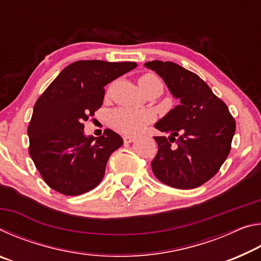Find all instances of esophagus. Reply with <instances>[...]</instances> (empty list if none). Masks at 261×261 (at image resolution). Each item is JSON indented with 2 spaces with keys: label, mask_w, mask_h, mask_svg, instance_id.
I'll return each mask as SVG.
<instances>
[{
  "label": "esophagus",
  "mask_w": 261,
  "mask_h": 261,
  "mask_svg": "<svg viewBox=\"0 0 261 261\" xmlns=\"http://www.w3.org/2000/svg\"><path fill=\"white\" fill-rule=\"evenodd\" d=\"M123 140H124V143H125V144H130V143H132V141H135V140H136V138H135V137L124 136V137H123Z\"/></svg>",
  "instance_id": "34e87169"
}]
</instances>
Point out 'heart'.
Listing matches in <instances>:
<instances>
[{
  "instance_id": "b5f03b06",
  "label": "heart",
  "mask_w": 261,
  "mask_h": 261,
  "mask_svg": "<svg viewBox=\"0 0 261 261\" xmlns=\"http://www.w3.org/2000/svg\"><path fill=\"white\" fill-rule=\"evenodd\" d=\"M161 83L160 79L152 73L143 74L138 79V85L145 94L149 90ZM152 121V115L145 110H135L129 108H120L112 114L110 122L115 130L124 135H138Z\"/></svg>"
}]
</instances>
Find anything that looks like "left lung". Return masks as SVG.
<instances>
[{"instance_id":"left-lung-1","label":"left lung","mask_w":261,"mask_h":261,"mask_svg":"<svg viewBox=\"0 0 261 261\" xmlns=\"http://www.w3.org/2000/svg\"><path fill=\"white\" fill-rule=\"evenodd\" d=\"M145 67L155 71L180 102L154 125L170 136L154 137L159 149L151 162L153 173L171 188L200 187L226 161L236 122L198 74L174 62L152 61Z\"/></svg>"}]
</instances>
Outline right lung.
<instances>
[{"instance_id": "add662e5", "label": "right lung", "mask_w": 261, "mask_h": 261, "mask_svg": "<svg viewBox=\"0 0 261 261\" xmlns=\"http://www.w3.org/2000/svg\"><path fill=\"white\" fill-rule=\"evenodd\" d=\"M136 67L135 62H73L37 100L28 127L29 152L48 187L78 196L102 180L110 154L123 139L110 129L98 138L85 136L84 122L102 106L105 86Z\"/></svg>"}]
</instances>
